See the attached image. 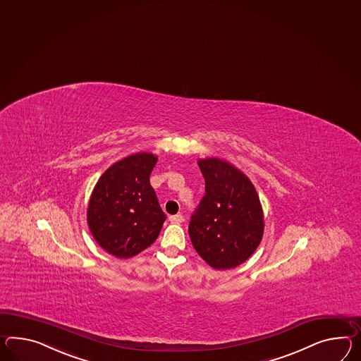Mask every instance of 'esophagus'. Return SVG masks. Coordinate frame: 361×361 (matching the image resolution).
I'll list each match as a JSON object with an SVG mask.
<instances>
[{"mask_svg":"<svg viewBox=\"0 0 361 361\" xmlns=\"http://www.w3.org/2000/svg\"><path fill=\"white\" fill-rule=\"evenodd\" d=\"M169 220H171L172 223H176V224H178V223L184 221V216H183L181 214H177V215H171V216H169Z\"/></svg>","mask_w":361,"mask_h":361,"instance_id":"1","label":"esophagus"}]
</instances>
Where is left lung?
<instances>
[{
	"label": "left lung",
	"mask_w": 361,
	"mask_h": 361,
	"mask_svg": "<svg viewBox=\"0 0 361 361\" xmlns=\"http://www.w3.org/2000/svg\"><path fill=\"white\" fill-rule=\"evenodd\" d=\"M204 195L192 215L189 236L212 269L245 262L264 236V212L255 185L228 161L200 159Z\"/></svg>",
	"instance_id": "left-lung-1"
}]
</instances>
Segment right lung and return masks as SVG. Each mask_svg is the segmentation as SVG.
I'll list each match as a JSON object with an SVG mask.
<instances>
[{
  "label": "right lung",
  "instance_id": "add662e5",
  "mask_svg": "<svg viewBox=\"0 0 361 361\" xmlns=\"http://www.w3.org/2000/svg\"><path fill=\"white\" fill-rule=\"evenodd\" d=\"M158 157L137 152L118 160L97 181L87 223L99 245L117 258L141 253L158 238L166 220L149 175Z\"/></svg>",
  "mask_w": 361,
  "mask_h": 361
}]
</instances>
